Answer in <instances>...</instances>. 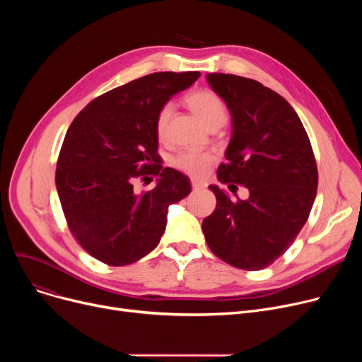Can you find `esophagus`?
I'll return each mask as SVG.
<instances>
[{"label":"esophagus","instance_id":"esophagus-1","mask_svg":"<svg viewBox=\"0 0 362 362\" xmlns=\"http://www.w3.org/2000/svg\"><path fill=\"white\" fill-rule=\"evenodd\" d=\"M191 183H192L194 189H204V187H206V183L204 180H199V179H191Z\"/></svg>","mask_w":362,"mask_h":362}]
</instances>
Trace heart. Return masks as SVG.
I'll use <instances>...</instances> for the list:
<instances>
[{
    "label": "heart",
    "instance_id": "1",
    "mask_svg": "<svg viewBox=\"0 0 362 362\" xmlns=\"http://www.w3.org/2000/svg\"><path fill=\"white\" fill-rule=\"evenodd\" d=\"M186 103L195 114L197 117L208 127L223 126L227 120V110L223 100L211 89H201L187 95ZM173 114V104L165 103L157 112L156 119V133L158 139H165L168 122ZM214 156L211 152H201V151H185L180 152L171 160V165L189 176L201 177L204 176L208 168H210Z\"/></svg>",
    "mask_w": 362,
    "mask_h": 362
}]
</instances>
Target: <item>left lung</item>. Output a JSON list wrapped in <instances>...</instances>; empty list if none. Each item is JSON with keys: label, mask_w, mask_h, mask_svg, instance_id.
<instances>
[{"label": "left lung", "mask_w": 362, "mask_h": 362, "mask_svg": "<svg viewBox=\"0 0 362 362\" xmlns=\"http://www.w3.org/2000/svg\"><path fill=\"white\" fill-rule=\"evenodd\" d=\"M206 81L232 114L227 163L217 177L236 199L211 185L217 205L202 232L224 262L262 270L289 250L308 220L318 186L313 146L296 111L273 89L226 73H210ZM236 184L249 187L248 200L237 198Z\"/></svg>", "instance_id": "left-lung-1"}]
</instances>
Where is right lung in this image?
<instances>
[{"mask_svg": "<svg viewBox=\"0 0 362 362\" xmlns=\"http://www.w3.org/2000/svg\"><path fill=\"white\" fill-rule=\"evenodd\" d=\"M199 71H158L92 100L71 122L55 170V186L73 238L98 261L120 267L158 245L167 208L191 194L180 171L163 168L157 112L171 95L191 86ZM158 175L136 193L134 183Z\"/></svg>", "mask_w": 362, "mask_h": 362, "instance_id": "obj_1", "label": "right lung"}]
</instances>
